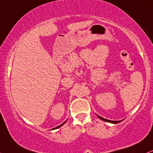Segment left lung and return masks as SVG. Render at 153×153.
Segmentation results:
<instances>
[{
    "label": "left lung",
    "instance_id": "left-lung-1",
    "mask_svg": "<svg viewBox=\"0 0 153 153\" xmlns=\"http://www.w3.org/2000/svg\"><path fill=\"white\" fill-rule=\"evenodd\" d=\"M98 117H99L100 119H102V120L105 121V122H110V123H113V124H117V123H119L121 122V121H111V120H108V119H103L102 117H101L100 116H98Z\"/></svg>",
    "mask_w": 153,
    "mask_h": 153
}]
</instances>
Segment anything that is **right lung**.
Returning <instances> with one entry per match:
<instances>
[{
	"instance_id": "add662e5",
	"label": "right lung",
	"mask_w": 153,
	"mask_h": 153,
	"mask_svg": "<svg viewBox=\"0 0 153 153\" xmlns=\"http://www.w3.org/2000/svg\"><path fill=\"white\" fill-rule=\"evenodd\" d=\"M65 122L64 123H62V124H61V125H59V126H58V127H57L54 128V129H57V128H59V127H61V126H62V125H63V124H65Z\"/></svg>"
}]
</instances>
